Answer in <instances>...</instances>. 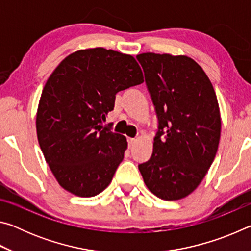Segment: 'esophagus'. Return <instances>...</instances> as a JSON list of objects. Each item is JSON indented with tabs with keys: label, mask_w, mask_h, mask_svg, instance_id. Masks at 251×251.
I'll return each instance as SVG.
<instances>
[{
	"label": "esophagus",
	"mask_w": 251,
	"mask_h": 251,
	"mask_svg": "<svg viewBox=\"0 0 251 251\" xmlns=\"http://www.w3.org/2000/svg\"><path fill=\"white\" fill-rule=\"evenodd\" d=\"M135 141H136V139H135V138H130V137H128V138H127V142H128V145H129V146H131V145H133V144L135 143Z\"/></svg>",
	"instance_id": "34e87169"
}]
</instances>
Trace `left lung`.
Here are the masks:
<instances>
[{
    "label": "left lung",
    "instance_id": "1",
    "mask_svg": "<svg viewBox=\"0 0 251 251\" xmlns=\"http://www.w3.org/2000/svg\"><path fill=\"white\" fill-rule=\"evenodd\" d=\"M158 130L150 160L138 165L144 182L164 201L192 194L218 150L222 120L210 79L186 55L138 54Z\"/></svg>",
    "mask_w": 251,
    "mask_h": 251
}]
</instances>
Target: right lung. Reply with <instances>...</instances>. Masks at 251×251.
I'll return each mask as SVG.
<instances>
[{"label": "right lung", "mask_w": 251, "mask_h": 251, "mask_svg": "<svg viewBox=\"0 0 251 251\" xmlns=\"http://www.w3.org/2000/svg\"><path fill=\"white\" fill-rule=\"evenodd\" d=\"M143 82L134 56L103 48L70 54L46 80L36 113L37 139L67 192L93 197L110 184L127 141L101 123L118 92Z\"/></svg>", "instance_id": "right-lung-1"}]
</instances>
